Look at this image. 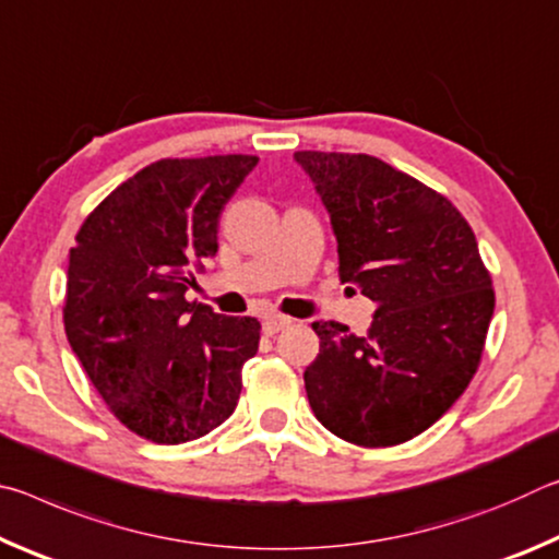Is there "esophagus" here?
<instances>
[{
	"instance_id": "obj_1",
	"label": "esophagus",
	"mask_w": 559,
	"mask_h": 559,
	"mask_svg": "<svg viewBox=\"0 0 559 559\" xmlns=\"http://www.w3.org/2000/svg\"><path fill=\"white\" fill-rule=\"evenodd\" d=\"M293 325V318L288 316H278V313H271L263 320V328L269 330V333H278V330H286Z\"/></svg>"
}]
</instances>
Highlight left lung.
I'll use <instances>...</instances> for the list:
<instances>
[{
    "label": "left lung",
    "instance_id": "8db88e82",
    "mask_svg": "<svg viewBox=\"0 0 559 559\" xmlns=\"http://www.w3.org/2000/svg\"><path fill=\"white\" fill-rule=\"evenodd\" d=\"M333 224L340 278L374 300L367 335L313 323L302 374L313 414L365 449L396 447L441 419L484 355L496 293L476 236L447 197L372 155L300 150Z\"/></svg>",
    "mask_w": 559,
    "mask_h": 559
}]
</instances>
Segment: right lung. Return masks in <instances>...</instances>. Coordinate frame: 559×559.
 <instances>
[{
  "instance_id": "add662e5",
  "label": "right lung",
  "mask_w": 559,
  "mask_h": 559,
  "mask_svg": "<svg viewBox=\"0 0 559 559\" xmlns=\"http://www.w3.org/2000/svg\"><path fill=\"white\" fill-rule=\"evenodd\" d=\"M253 155L157 159L126 179L75 234L63 325L88 380L120 424L155 443H185L236 409L257 318L189 302L192 269L219 243L224 204Z\"/></svg>"
}]
</instances>
